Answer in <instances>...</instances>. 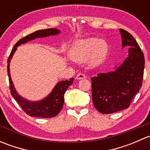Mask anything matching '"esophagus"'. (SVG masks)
<instances>
[{"instance_id":"34e87169","label":"esophagus","mask_w":150,"mask_h":150,"mask_svg":"<svg viewBox=\"0 0 150 150\" xmlns=\"http://www.w3.org/2000/svg\"><path fill=\"white\" fill-rule=\"evenodd\" d=\"M76 78L78 80L84 79V78H86V75H85L83 73H78V75H76Z\"/></svg>"}]
</instances>
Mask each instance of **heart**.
<instances>
[{"instance_id":"obj_1","label":"heart","mask_w":150,"mask_h":150,"mask_svg":"<svg viewBox=\"0 0 150 150\" xmlns=\"http://www.w3.org/2000/svg\"><path fill=\"white\" fill-rule=\"evenodd\" d=\"M108 52V45L103 40L95 38L80 39L72 44L69 50L71 59L75 62H83L89 58L91 66L100 64Z\"/></svg>"}]
</instances>
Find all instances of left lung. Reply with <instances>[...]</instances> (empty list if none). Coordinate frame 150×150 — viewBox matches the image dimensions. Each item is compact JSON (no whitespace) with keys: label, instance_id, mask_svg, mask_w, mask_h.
<instances>
[{"label":"left lung","instance_id":"left-lung-1","mask_svg":"<svg viewBox=\"0 0 150 150\" xmlns=\"http://www.w3.org/2000/svg\"><path fill=\"white\" fill-rule=\"evenodd\" d=\"M120 33L122 46L129 47L128 57L115 71L99 73L91 78L93 106L102 114L128 108L143 82V52L132 35L122 29H120Z\"/></svg>","mask_w":150,"mask_h":150}]
</instances>
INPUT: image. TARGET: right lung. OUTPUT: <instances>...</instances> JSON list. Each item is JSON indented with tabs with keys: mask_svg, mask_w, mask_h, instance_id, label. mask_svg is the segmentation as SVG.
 I'll return each instance as SVG.
<instances>
[{
	"mask_svg": "<svg viewBox=\"0 0 150 150\" xmlns=\"http://www.w3.org/2000/svg\"><path fill=\"white\" fill-rule=\"evenodd\" d=\"M60 31L56 28L46 29V30H40L34 32L25 37L22 38L19 40L13 46V49L11 51V54L8 59V66H7V71H8V80H9V88L12 96L16 101L21 108L24 110V112L27 113L28 115L31 117H53L59 113L62 109L64 104V95L67 89L69 86L72 84L74 78H71L69 81H63L59 82L56 85L55 87L52 90L48 96H47L43 100L38 102H30L23 97L19 96L17 92L15 90L13 82L10 76L9 62L11 59L13 57L15 51L17 48V46H20L22 43H25L30 40H34L38 38H44L50 35H55L59 34Z\"/></svg>",
	"mask_w": 150,
	"mask_h": 150,
	"instance_id": "right-lung-1",
	"label": "right lung"
}]
</instances>
